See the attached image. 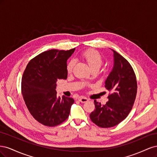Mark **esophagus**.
<instances>
[{
  "label": "esophagus",
  "mask_w": 157,
  "mask_h": 157,
  "mask_svg": "<svg viewBox=\"0 0 157 157\" xmlns=\"http://www.w3.org/2000/svg\"><path fill=\"white\" fill-rule=\"evenodd\" d=\"M78 101H80V102H82V103H85V102L88 101V99L86 98H85L84 96H80L78 98Z\"/></svg>",
  "instance_id": "34e87169"
}]
</instances>
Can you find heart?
Masks as SVG:
<instances>
[{
  "label": "heart",
  "instance_id": "heart-1",
  "mask_svg": "<svg viewBox=\"0 0 157 157\" xmlns=\"http://www.w3.org/2000/svg\"><path fill=\"white\" fill-rule=\"evenodd\" d=\"M81 58L84 60L92 70L98 69L103 63V58L101 54L95 50L89 49L82 52L80 54ZM74 61H71L67 65V72L71 73L74 67Z\"/></svg>",
  "mask_w": 157,
  "mask_h": 157
}]
</instances>
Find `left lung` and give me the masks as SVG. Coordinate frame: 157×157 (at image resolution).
Returning a JSON list of instances; mask_svg holds the SVG:
<instances>
[{"label": "left lung", "instance_id": "1", "mask_svg": "<svg viewBox=\"0 0 157 157\" xmlns=\"http://www.w3.org/2000/svg\"><path fill=\"white\" fill-rule=\"evenodd\" d=\"M112 50L114 67L105 82L110 92L109 100L105 105L94 100L95 109L90 115L91 121L101 128L115 126L124 121L132 110L137 94L134 69L124 57Z\"/></svg>", "mask_w": 157, "mask_h": 157}]
</instances>
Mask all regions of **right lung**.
<instances>
[{"mask_svg": "<svg viewBox=\"0 0 157 157\" xmlns=\"http://www.w3.org/2000/svg\"><path fill=\"white\" fill-rule=\"evenodd\" d=\"M75 48L50 50L31 59L21 79V93L31 115L40 124L56 126L69 117L74 99L57 97L56 82L67 78V60Z\"/></svg>", "mask_w": 157, "mask_h": 157, "instance_id": "obj_1", "label": "right lung"}]
</instances>
